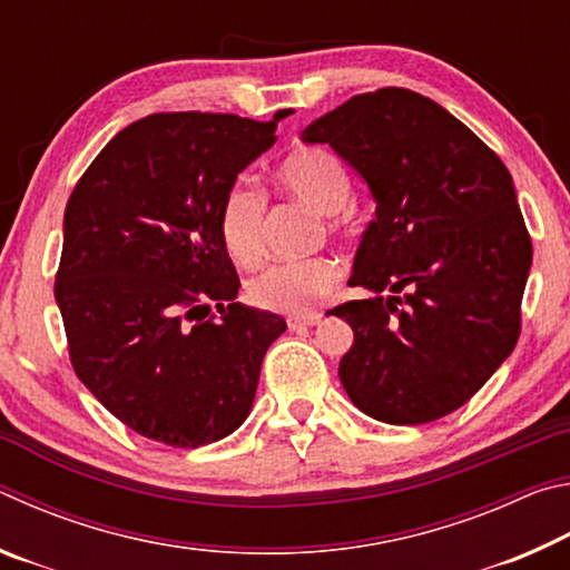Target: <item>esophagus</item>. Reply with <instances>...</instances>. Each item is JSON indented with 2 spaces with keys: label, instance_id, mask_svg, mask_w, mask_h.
<instances>
[{
  "label": "esophagus",
  "instance_id": "34e87169",
  "mask_svg": "<svg viewBox=\"0 0 570 570\" xmlns=\"http://www.w3.org/2000/svg\"><path fill=\"white\" fill-rule=\"evenodd\" d=\"M322 322V314H304V316H292L288 320V330L296 332V330H306V326H316Z\"/></svg>",
  "mask_w": 570,
  "mask_h": 570
}]
</instances>
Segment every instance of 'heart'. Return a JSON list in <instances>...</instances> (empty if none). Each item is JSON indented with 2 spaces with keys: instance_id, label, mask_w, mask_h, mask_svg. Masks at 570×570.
<instances>
[{
  "instance_id": "1",
  "label": "heart",
  "mask_w": 570,
  "mask_h": 570,
  "mask_svg": "<svg viewBox=\"0 0 570 570\" xmlns=\"http://www.w3.org/2000/svg\"><path fill=\"white\" fill-rule=\"evenodd\" d=\"M276 180L288 196L332 216L352 198V178L332 150L298 146L278 163ZM266 196L250 183L238 180L220 204L218 228L228 256L240 266H254L262 256ZM340 264L326 256L278 262L250 276L246 294L250 302L278 314H306L332 294L340 282Z\"/></svg>"
}]
</instances>
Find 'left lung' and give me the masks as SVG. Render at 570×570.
I'll return each instance as SVG.
<instances>
[{"mask_svg":"<svg viewBox=\"0 0 570 570\" xmlns=\"http://www.w3.org/2000/svg\"><path fill=\"white\" fill-rule=\"evenodd\" d=\"M302 140L332 146L377 204L350 276L370 298L332 308L354 332L346 394L387 424L445 417L520 334L533 244L513 178L455 115L402 88L354 95Z\"/></svg>","mask_w":570,"mask_h":570,"instance_id":"8db88e82","label":"left lung"}]
</instances>
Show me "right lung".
<instances>
[{
    "label": "right lung",
    "mask_w": 570,
    "mask_h": 570,
    "mask_svg": "<svg viewBox=\"0 0 570 570\" xmlns=\"http://www.w3.org/2000/svg\"><path fill=\"white\" fill-rule=\"evenodd\" d=\"M282 118L148 115L67 200L55 298L75 374L142 438L190 450L238 430L286 332L278 314L236 302L218 228L228 188L274 146Z\"/></svg>",
    "instance_id": "obj_1"
}]
</instances>
